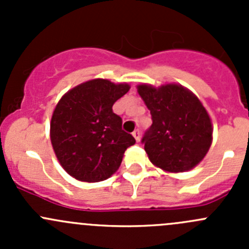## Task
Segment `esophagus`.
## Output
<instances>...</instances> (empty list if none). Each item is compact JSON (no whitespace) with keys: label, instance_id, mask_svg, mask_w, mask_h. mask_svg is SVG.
Instances as JSON below:
<instances>
[{"label":"esophagus","instance_id":"1","mask_svg":"<svg viewBox=\"0 0 249 249\" xmlns=\"http://www.w3.org/2000/svg\"><path fill=\"white\" fill-rule=\"evenodd\" d=\"M132 136L135 137V140H136L137 142H140V140H141V131H140V129L135 130V131L132 132Z\"/></svg>","mask_w":249,"mask_h":249}]
</instances>
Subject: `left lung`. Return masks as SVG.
<instances>
[{"mask_svg": "<svg viewBox=\"0 0 249 249\" xmlns=\"http://www.w3.org/2000/svg\"><path fill=\"white\" fill-rule=\"evenodd\" d=\"M137 89L152 115L153 124L142 137L150 161L170 172L196 166L212 142V124L200 100L177 84Z\"/></svg>", "mask_w": 249, "mask_h": 249, "instance_id": "1", "label": "left lung"}]
</instances>
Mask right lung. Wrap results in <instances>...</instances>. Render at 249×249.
Listing matches in <instances>:
<instances>
[{"instance_id":"1","label":"right lung","mask_w":249,"mask_h":249,"mask_svg":"<svg viewBox=\"0 0 249 249\" xmlns=\"http://www.w3.org/2000/svg\"><path fill=\"white\" fill-rule=\"evenodd\" d=\"M129 89L127 84L92 79L66 92L55 107L50 140L61 166L76 179H107L136 142L122 129V118L112 108Z\"/></svg>"}]
</instances>
